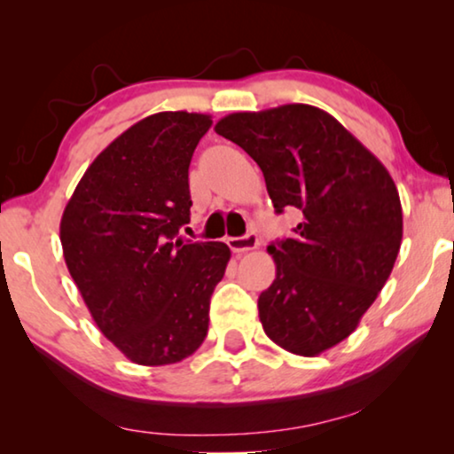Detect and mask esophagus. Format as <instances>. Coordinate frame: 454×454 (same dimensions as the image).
<instances>
[{"label": "esophagus", "instance_id": "obj_1", "mask_svg": "<svg viewBox=\"0 0 454 454\" xmlns=\"http://www.w3.org/2000/svg\"><path fill=\"white\" fill-rule=\"evenodd\" d=\"M227 246L231 247V252H235V254H246L250 250H256V247H258V235L250 231V233L241 235V238H229Z\"/></svg>", "mask_w": 454, "mask_h": 454}]
</instances>
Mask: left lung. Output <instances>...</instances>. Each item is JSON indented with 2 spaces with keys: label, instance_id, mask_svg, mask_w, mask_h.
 Listing matches in <instances>:
<instances>
[{
  "label": "left lung",
  "instance_id": "1",
  "mask_svg": "<svg viewBox=\"0 0 454 454\" xmlns=\"http://www.w3.org/2000/svg\"><path fill=\"white\" fill-rule=\"evenodd\" d=\"M215 132L256 160L277 213L300 210L294 235L266 247L277 278L260 294L258 314L285 351L318 356L356 331L388 281L403 239L393 177L312 105L231 114Z\"/></svg>",
  "mask_w": 454,
  "mask_h": 454
}]
</instances>
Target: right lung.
Returning a JSON list of instances; mask_svg holds the SVG:
<instances>
[{
	"mask_svg": "<svg viewBox=\"0 0 454 454\" xmlns=\"http://www.w3.org/2000/svg\"><path fill=\"white\" fill-rule=\"evenodd\" d=\"M210 126L188 111L134 123L92 160L61 216L67 270L98 331L134 364L182 362L208 333L231 250L176 238L190 223L192 154Z\"/></svg>",
	"mask_w": 454,
	"mask_h": 454,
	"instance_id": "add662e5",
	"label": "right lung"
}]
</instances>
